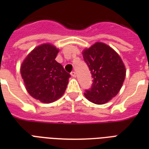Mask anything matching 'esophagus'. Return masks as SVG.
Returning a JSON list of instances; mask_svg holds the SVG:
<instances>
[{
  "instance_id": "1",
  "label": "esophagus",
  "mask_w": 149,
  "mask_h": 149,
  "mask_svg": "<svg viewBox=\"0 0 149 149\" xmlns=\"http://www.w3.org/2000/svg\"><path fill=\"white\" fill-rule=\"evenodd\" d=\"M70 75H71L72 76H73V77H76V72H74V71H72L71 73H70Z\"/></svg>"
}]
</instances>
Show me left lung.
<instances>
[{
	"mask_svg": "<svg viewBox=\"0 0 149 149\" xmlns=\"http://www.w3.org/2000/svg\"><path fill=\"white\" fill-rule=\"evenodd\" d=\"M82 54L93 79L84 96L95 104L108 102L117 94L125 80V68L121 58L112 48L100 42L84 49Z\"/></svg>",
	"mask_w": 149,
	"mask_h": 149,
	"instance_id": "obj_1",
	"label": "left lung"
}]
</instances>
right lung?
<instances>
[{
	"label": "right lung",
	"mask_w": 149,
	"mask_h": 149,
	"mask_svg": "<svg viewBox=\"0 0 149 149\" xmlns=\"http://www.w3.org/2000/svg\"><path fill=\"white\" fill-rule=\"evenodd\" d=\"M58 49L49 44L35 48L21 67V73L28 93L44 103L61 97L67 88L70 73L55 60Z\"/></svg>",
	"instance_id": "right-lung-1"
}]
</instances>
